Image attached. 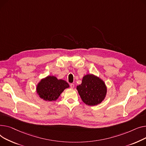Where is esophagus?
Wrapping results in <instances>:
<instances>
[{"mask_svg": "<svg viewBox=\"0 0 146 146\" xmlns=\"http://www.w3.org/2000/svg\"><path fill=\"white\" fill-rule=\"evenodd\" d=\"M70 87H71V88H74V87H75V85H74V84H70Z\"/></svg>", "mask_w": 146, "mask_h": 146, "instance_id": "obj_1", "label": "esophagus"}]
</instances>
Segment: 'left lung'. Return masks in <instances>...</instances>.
Returning a JSON list of instances; mask_svg holds the SVG:
<instances>
[{
  "label": "left lung",
  "instance_id": "1",
  "mask_svg": "<svg viewBox=\"0 0 146 146\" xmlns=\"http://www.w3.org/2000/svg\"><path fill=\"white\" fill-rule=\"evenodd\" d=\"M76 90L84 103L91 106L100 104L107 94L104 82L93 74L85 75L81 84L76 87Z\"/></svg>",
  "mask_w": 146,
  "mask_h": 146
}]
</instances>
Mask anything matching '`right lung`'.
<instances>
[{"mask_svg":"<svg viewBox=\"0 0 146 146\" xmlns=\"http://www.w3.org/2000/svg\"><path fill=\"white\" fill-rule=\"evenodd\" d=\"M69 84L63 80H58L54 76H48L38 84L36 92L39 97L45 101H56Z\"/></svg>","mask_w":146,"mask_h":146,"instance_id":"add662e5","label":"right lung"}]
</instances>
